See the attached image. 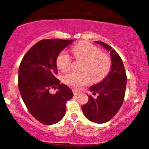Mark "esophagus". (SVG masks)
<instances>
[{
  "label": "esophagus",
  "instance_id": "esophagus-1",
  "mask_svg": "<svg viewBox=\"0 0 149 149\" xmlns=\"http://www.w3.org/2000/svg\"><path fill=\"white\" fill-rule=\"evenodd\" d=\"M73 94H74V95H79V94H80V92H78V91L75 90V89H73Z\"/></svg>",
  "mask_w": 149,
  "mask_h": 149
}]
</instances>
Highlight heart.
<instances>
[{"label":"heart","instance_id":"b5f03b06","mask_svg":"<svg viewBox=\"0 0 149 149\" xmlns=\"http://www.w3.org/2000/svg\"><path fill=\"white\" fill-rule=\"evenodd\" d=\"M72 53L75 58L83 61L81 68L83 71L71 72L64 77V82L70 87L80 89L89 83L90 76L94 82H99L104 79L110 72V57L91 43H78L72 48ZM71 62V57L64 51L58 55L56 60L57 68L63 72L69 71Z\"/></svg>","mask_w":149,"mask_h":149}]
</instances>
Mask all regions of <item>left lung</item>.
Instances as JSON below:
<instances>
[{
	"instance_id": "obj_1",
	"label": "left lung",
	"mask_w": 149,
	"mask_h": 149,
	"mask_svg": "<svg viewBox=\"0 0 149 149\" xmlns=\"http://www.w3.org/2000/svg\"><path fill=\"white\" fill-rule=\"evenodd\" d=\"M110 52L112 67L110 73L101 82L91 86L89 90L97 98L88 96L89 101L82 105L84 114L89 121L103 123L111 120L122 105L127 83L122 60L115 50L102 42H96Z\"/></svg>"
}]
</instances>
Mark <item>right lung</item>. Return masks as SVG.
I'll return each instance as SVG.
<instances>
[{"mask_svg": "<svg viewBox=\"0 0 149 149\" xmlns=\"http://www.w3.org/2000/svg\"><path fill=\"white\" fill-rule=\"evenodd\" d=\"M73 42L59 39L39 41L27 52L20 64L18 86L21 98L30 113L43 124L59 122L65 115L66 103L73 96L71 89L60 84L55 77L57 57ZM56 87L58 90L51 94L49 89Z\"/></svg>", "mask_w": 149, "mask_h": 149, "instance_id": "right-lung-1", "label": "right lung"}]
</instances>
